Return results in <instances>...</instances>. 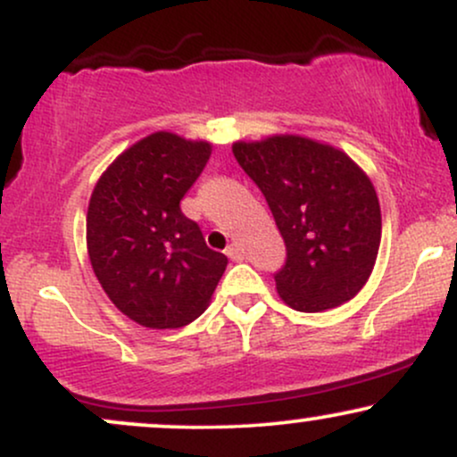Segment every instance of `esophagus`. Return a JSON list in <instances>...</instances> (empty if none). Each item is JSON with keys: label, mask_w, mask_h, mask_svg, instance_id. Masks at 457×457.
Instances as JSON below:
<instances>
[{"label": "esophagus", "mask_w": 457, "mask_h": 457, "mask_svg": "<svg viewBox=\"0 0 457 457\" xmlns=\"http://www.w3.org/2000/svg\"><path fill=\"white\" fill-rule=\"evenodd\" d=\"M228 255H229V258H232L234 262L245 260V251H243V246H240L238 243H232V245L228 246Z\"/></svg>", "instance_id": "obj_1"}]
</instances>
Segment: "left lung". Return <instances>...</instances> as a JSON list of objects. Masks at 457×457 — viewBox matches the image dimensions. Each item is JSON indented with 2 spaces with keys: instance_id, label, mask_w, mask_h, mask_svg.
Wrapping results in <instances>:
<instances>
[{
  "instance_id": "obj_1",
  "label": "left lung",
  "mask_w": 457,
  "mask_h": 457,
  "mask_svg": "<svg viewBox=\"0 0 457 457\" xmlns=\"http://www.w3.org/2000/svg\"><path fill=\"white\" fill-rule=\"evenodd\" d=\"M232 152L264 193L286 243L277 292L296 312L333 309L359 295L380 246V204L342 150L298 135L236 141Z\"/></svg>"
}]
</instances>
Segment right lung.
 Wrapping results in <instances>:
<instances>
[{"label": "right lung", "mask_w": 457, "mask_h": 457, "mask_svg": "<svg viewBox=\"0 0 457 457\" xmlns=\"http://www.w3.org/2000/svg\"><path fill=\"white\" fill-rule=\"evenodd\" d=\"M208 141L152 133L115 159L87 206V253L104 295L148 328H180L204 313L228 266L182 197L211 159Z\"/></svg>", "instance_id": "right-lung-1"}]
</instances>
